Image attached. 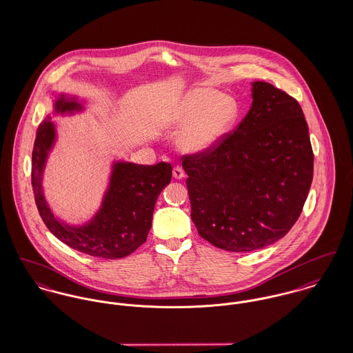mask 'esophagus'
I'll list each match as a JSON object with an SVG mask.
<instances>
[{"label":"esophagus","mask_w":353,"mask_h":353,"mask_svg":"<svg viewBox=\"0 0 353 353\" xmlns=\"http://www.w3.org/2000/svg\"><path fill=\"white\" fill-rule=\"evenodd\" d=\"M172 175L175 179H182L185 176V171L181 167H174L172 170Z\"/></svg>","instance_id":"1"}]
</instances>
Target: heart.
I'll return each mask as SVG.
<instances>
[{
    "label": "heart",
    "instance_id": "b5f03b06",
    "mask_svg": "<svg viewBox=\"0 0 353 353\" xmlns=\"http://www.w3.org/2000/svg\"><path fill=\"white\" fill-rule=\"evenodd\" d=\"M241 117V105L234 97L214 88L192 90L168 118L171 126H185L179 134V148L189 154L213 150L234 129Z\"/></svg>",
    "mask_w": 353,
    "mask_h": 353
}]
</instances>
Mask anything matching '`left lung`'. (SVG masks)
<instances>
[{"label":"left lung","instance_id":"left-lung-1","mask_svg":"<svg viewBox=\"0 0 353 353\" xmlns=\"http://www.w3.org/2000/svg\"><path fill=\"white\" fill-rule=\"evenodd\" d=\"M243 121L213 150L183 156L192 220L200 236L227 252L263 249L302 213L314 171L301 104L254 81Z\"/></svg>","mask_w":353,"mask_h":353}]
</instances>
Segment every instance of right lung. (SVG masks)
I'll use <instances>...</instances> for the list:
<instances>
[{"instance_id": "right-lung-1", "label": "right lung", "mask_w": 353, "mask_h": 353, "mask_svg": "<svg viewBox=\"0 0 353 353\" xmlns=\"http://www.w3.org/2000/svg\"><path fill=\"white\" fill-rule=\"evenodd\" d=\"M81 110V103L63 94L54 101L55 114H73ZM55 139V125L48 117L37 130L31 171L35 202L43 223L55 238L77 252L107 259L132 254L147 241L156 200L171 182V164L112 163L110 185L98 213L83 225H69L54 216L42 188L43 170Z\"/></svg>"}]
</instances>
